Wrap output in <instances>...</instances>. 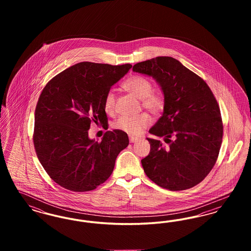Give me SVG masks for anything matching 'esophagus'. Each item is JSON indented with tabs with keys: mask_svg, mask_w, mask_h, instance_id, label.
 Masks as SVG:
<instances>
[{
	"mask_svg": "<svg viewBox=\"0 0 251 251\" xmlns=\"http://www.w3.org/2000/svg\"><path fill=\"white\" fill-rule=\"evenodd\" d=\"M138 139H139L138 137H134V136H130V142H131V143H134V142H136V141H137Z\"/></svg>",
	"mask_w": 251,
	"mask_h": 251,
	"instance_id": "1",
	"label": "esophagus"
}]
</instances>
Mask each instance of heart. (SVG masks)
I'll list each match as a JSON object with an SVG mask.
<instances>
[{
  "instance_id": "heart-1",
  "label": "heart",
  "mask_w": 251,
  "mask_h": 251,
  "mask_svg": "<svg viewBox=\"0 0 251 251\" xmlns=\"http://www.w3.org/2000/svg\"><path fill=\"white\" fill-rule=\"evenodd\" d=\"M123 87L131 92L132 95L141 100L142 106L150 113L157 115L165 106L164 96L159 92L152 91L151 82L143 76L135 75L128 78L124 83ZM116 94L113 90L108 91L104 99V109L107 113H112L115 109ZM151 124V118L147 114H140L137 116H122L114 124V128L120 131L127 132L131 135L140 134L144 129Z\"/></svg>"
}]
</instances>
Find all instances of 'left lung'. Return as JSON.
I'll return each instance as SVG.
<instances>
[{
    "label": "left lung",
    "instance_id": "8db88e82",
    "mask_svg": "<svg viewBox=\"0 0 251 251\" xmlns=\"http://www.w3.org/2000/svg\"><path fill=\"white\" fill-rule=\"evenodd\" d=\"M132 71L152 77L164 94L162 117L147 138L150 154L141 160L146 175L170 191L200 183L215 166L223 136L220 109L208 84L179 60L158 56L137 63Z\"/></svg>",
    "mask_w": 251,
    "mask_h": 251
}]
</instances>
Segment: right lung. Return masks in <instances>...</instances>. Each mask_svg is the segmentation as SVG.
<instances>
[{
	"label": "right lung",
	"instance_id": "add662e5",
	"mask_svg": "<svg viewBox=\"0 0 251 251\" xmlns=\"http://www.w3.org/2000/svg\"><path fill=\"white\" fill-rule=\"evenodd\" d=\"M131 67L81 62L42 90L35 112L34 145L42 167L60 186L90 191L111 176L129 137L120 130L107 131L98 142L89 138L88 130L91 122L107 125L105 96Z\"/></svg>",
	"mask_w": 251,
	"mask_h": 251
}]
</instances>
